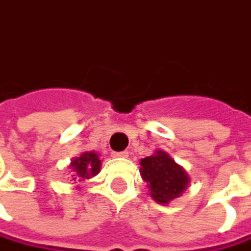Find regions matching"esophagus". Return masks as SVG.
<instances>
[{
  "instance_id": "34e87169",
  "label": "esophagus",
  "mask_w": 251,
  "mask_h": 251,
  "mask_svg": "<svg viewBox=\"0 0 251 251\" xmlns=\"http://www.w3.org/2000/svg\"><path fill=\"white\" fill-rule=\"evenodd\" d=\"M112 156H113V157H127V156H129V152H127V151H122V152H112Z\"/></svg>"
}]
</instances>
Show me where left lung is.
<instances>
[{"mask_svg":"<svg viewBox=\"0 0 251 251\" xmlns=\"http://www.w3.org/2000/svg\"><path fill=\"white\" fill-rule=\"evenodd\" d=\"M140 176L148 183L151 198L159 204L182 196L190 182L186 170L163 151L140 160Z\"/></svg>","mask_w":251,"mask_h":251,"instance_id":"left-lung-1","label":"left lung"}]
</instances>
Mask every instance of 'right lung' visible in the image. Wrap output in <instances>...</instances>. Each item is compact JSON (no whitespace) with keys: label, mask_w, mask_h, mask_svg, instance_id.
I'll use <instances>...</instances> for the list:
<instances>
[{"label":"right lung","mask_w":251,"mask_h":251,"mask_svg":"<svg viewBox=\"0 0 251 251\" xmlns=\"http://www.w3.org/2000/svg\"><path fill=\"white\" fill-rule=\"evenodd\" d=\"M69 168L72 170V176L75 183L81 182L82 179L94 177L100 170V160L96 152H83L79 157H74Z\"/></svg>","instance_id":"right-lung-1"}]
</instances>
